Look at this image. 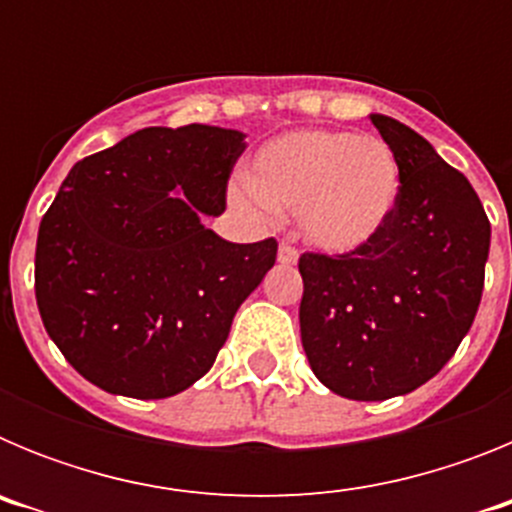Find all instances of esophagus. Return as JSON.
Returning <instances> with one entry per match:
<instances>
[{
	"label": "esophagus",
	"instance_id": "1",
	"mask_svg": "<svg viewBox=\"0 0 512 512\" xmlns=\"http://www.w3.org/2000/svg\"><path fill=\"white\" fill-rule=\"evenodd\" d=\"M297 256H300V251H297L295 246H292V243H279V264H284V266H292V264H297Z\"/></svg>",
	"mask_w": 512,
	"mask_h": 512
}]
</instances>
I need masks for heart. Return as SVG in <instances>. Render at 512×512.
<instances>
[{
  "mask_svg": "<svg viewBox=\"0 0 512 512\" xmlns=\"http://www.w3.org/2000/svg\"><path fill=\"white\" fill-rule=\"evenodd\" d=\"M235 202L253 212H295L302 238L320 251L372 243L400 200L392 148L348 130H295L256 151Z\"/></svg>",
  "mask_w": 512,
  "mask_h": 512,
  "instance_id": "b5f03b06",
  "label": "heart"
}]
</instances>
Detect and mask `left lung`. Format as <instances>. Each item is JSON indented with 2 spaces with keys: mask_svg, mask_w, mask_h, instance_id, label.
<instances>
[{
  "mask_svg": "<svg viewBox=\"0 0 512 512\" xmlns=\"http://www.w3.org/2000/svg\"><path fill=\"white\" fill-rule=\"evenodd\" d=\"M374 128L400 164L382 233L351 253H302L300 333L320 382L348 400L418 390L456 354L477 315L490 220L467 176L387 115Z\"/></svg>",
  "mask_w": 512,
  "mask_h": 512,
  "instance_id": "8db88e82",
  "label": "left lung"
}]
</instances>
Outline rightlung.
Returning a JSON list of instances; mask_svg holds the SVG:
<instances>
[{"label": "right lung", "mask_w": 512, "mask_h": 512, "mask_svg": "<svg viewBox=\"0 0 512 512\" xmlns=\"http://www.w3.org/2000/svg\"><path fill=\"white\" fill-rule=\"evenodd\" d=\"M246 135L146 128L69 171L40 220L35 300L48 336L112 395L161 400L210 372L277 241L230 243L225 212Z\"/></svg>", "instance_id": "obj_1"}]
</instances>
